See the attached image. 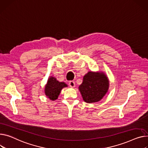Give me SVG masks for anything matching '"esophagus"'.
<instances>
[{"mask_svg": "<svg viewBox=\"0 0 148 148\" xmlns=\"http://www.w3.org/2000/svg\"><path fill=\"white\" fill-rule=\"evenodd\" d=\"M69 86L71 87H74L75 86V82L74 81H70V82H69Z\"/></svg>", "mask_w": 148, "mask_h": 148, "instance_id": "esophagus-1", "label": "esophagus"}]
</instances>
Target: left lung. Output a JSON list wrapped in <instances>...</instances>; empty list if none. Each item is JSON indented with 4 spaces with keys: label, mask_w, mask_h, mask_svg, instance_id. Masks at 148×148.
I'll list each match as a JSON object with an SVG mask.
<instances>
[{
    "label": "left lung",
    "mask_w": 148,
    "mask_h": 148,
    "mask_svg": "<svg viewBox=\"0 0 148 148\" xmlns=\"http://www.w3.org/2000/svg\"><path fill=\"white\" fill-rule=\"evenodd\" d=\"M108 87L109 82L103 73L88 72L84 76L79 90L86 102L94 103L102 99Z\"/></svg>",
    "instance_id": "1"
}]
</instances>
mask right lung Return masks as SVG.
Instances as JSON below:
<instances>
[{"label": "right lung", "mask_w": 148, "mask_h": 148, "mask_svg": "<svg viewBox=\"0 0 148 148\" xmlns=\"http://www.w3.org/2000/svg\"><path fill=\"white\" fill-rule=\"evenodd\" d=\"M67 85L64 82H59L54 77H50L45 87V94L49 99L53 101L56 99L62 88Z\"/></svg>", "instance_id": "obj_1"}]
</instances>
